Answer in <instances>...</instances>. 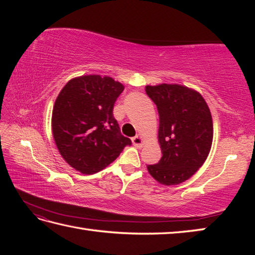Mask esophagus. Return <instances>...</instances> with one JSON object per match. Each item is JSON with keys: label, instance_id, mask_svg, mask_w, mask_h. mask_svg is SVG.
<instances>
[{"label": "esophagus", "instance_id": "1", "mask_svg": "<svg viewBox=\"0 0 255 255\" xmlns=\"http://www.w3.org/2000/svg\"><path fill=\"white\" fill-rule=\"evenodd\" d=\"M132 143H133V145H136V147H138V148L142 147V144H143L142 137L140 136V134H137V136H134L132 138Z\"/></svg>", "mask_w": 255, "mask_h": 255}]
</instances>
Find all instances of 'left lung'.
I'll use <instances>...</instances> for the list:
<instances>
[{
  "instance_id": "8db88e82",
  "label": "left lung",
  "mask_w": 255,
  "mask_h": 255,
  "mask_svg": "<svg viewBox=\"0 0 255 255\" xmlns=\"http://www.w3.org/2000/svg\"><path fill=\"white\" fill-rule=\"evenodd\" d=\"M158 108L161 160L148 165L154 180L177 185L194 175L207 159L213 143V119L198 92L180 84L145 86Z\"/></svg>"
}]
</instances>
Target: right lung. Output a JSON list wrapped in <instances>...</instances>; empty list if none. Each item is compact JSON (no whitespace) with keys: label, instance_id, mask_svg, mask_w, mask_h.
<instances>
[{"label":"right lung","instance_id":"obj_1","mask_svg":"<svg viewBox=\"0 0 255 255\" xmlns=\"http://www.w3.org/2000/svg\"><path fill=\"white\" fill-rule=\"evenodd\" d=\"M124 85L110 77L82 75L70 80L52 111V134L69 165L83 174L104 169L131 140L124 137L113 115Z\"/></svg>","mask_w":255,"mask_h":255}]
</instances>
